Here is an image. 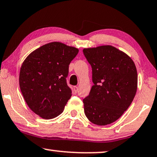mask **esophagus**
I'll return each mask as SVG.
<instances>
[{
  "label": "esophagus",
  "mask_w": 157,
  "mask_h": 157,
  "mask_svg": "<svg viewBox=\"0 0 157 157\" xmlns=\"http://www.w3.org/2000/svg\"><path fill=\"white\" fill-rule=\"evenodd\" d=\"M73 91H74L75 93H77V92H78V87H77V86H74V87H73Z\"/></svg>",
  "instance_id": "34e87169"
}]
</instances>
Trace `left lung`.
Masks as SVG:
<instances>
[{
    "mask_svg": "<svg viewBox=\"0 0 157 157\" xmlns=\"http://www.w3.org/2000/svg\"><path fill=\"white\" fill-rule=\"evenodd\" d=\"M92 66L94 85L83 100L87 118L104 126L117 120L133 101L137 90V72L134 61L112 45L84 48Z\"/></svg>",
    "mask_w": 157,
    "mask_h": 157,
    "instance_id": "obj_1",
    "label": "left lung"
}]
</instances>
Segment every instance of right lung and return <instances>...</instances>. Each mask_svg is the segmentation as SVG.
I'll list each match as a JSON object with an SVG mask.
<instances>
[{
	"instance_id": "1",
	"label": "right lung",
	"mask_w": 157,
	"mask_h": 157,
	"mask_svg": "<svg viewBox=\"0 0 157 157\" xmlns=\"http://www.w3.org/2000/svg\"><path fill=\"white\" fill-rule=\"evenodd\" d=\"M78 48L60 42L42 45L28 55L22 64L19 85L26 104L45 120L63 112L72 96L66 82L69 65Z\"/></svg>"
}]
</instances>
